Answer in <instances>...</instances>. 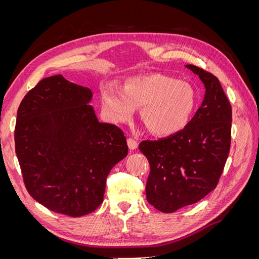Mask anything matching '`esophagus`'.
Here are the masks:
<instances>
[{
	"label": "esophagus",
	"instance_id": "obj_1",
	"mask_svg": "<svg viewBox=\"0 0 259 259\" xmlns=\"http://www.w3.org/2000/svg\"><path fill=\"white\" fill-rule=\"evenodd\" d=\"M127 145H128V148L131 149V150H134V149H136L137 146H138L136 140L133 139V138H128L127 139Z\"/></svg>",
	"mask_w": 259,
	"mask_h": 259
}]
</instances>
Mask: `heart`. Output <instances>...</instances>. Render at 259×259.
<instances>
[{
    "label": "heart",
    "instance_id": "b5f03b06",
    "mask_svg": "<svg viewBox=\"0 0 259 259\" xmlns=\"http://www.w3.org/2000/svg\"><path fill=\"white\" fill-rule=\"evenodd\" d=\"M197 103L192 86L174 77L150 73L132 76L123 90L109 84L103 90V107L113 123L128 121L140 109L148 130L158 136H168L184 130L189 123Z\"/></svg>",
    "mask_w": 259,
    "mask_h": 259
}]
</instances>
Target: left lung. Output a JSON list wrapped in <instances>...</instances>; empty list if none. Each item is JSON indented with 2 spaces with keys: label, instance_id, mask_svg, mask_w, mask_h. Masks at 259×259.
<instances>
[{
  "label": "left lung",
  "instance_id": "left-lung-1",
  "mask_svg": "<svg viewBox=\"0 0 259 259\" xmlns=\"http://www.w3.org/2000/svg\"><path fill=\"white\" fill-rule=\"evenodd\" d=\"M186 67L204 83L202 105L184 130L139 144L150 164L147 201L163 213L194 204L213 191L230 151L232 109L219 80L197 66Z\"/></svg>",
  "mask_w": 259,
  "mask_h": 259
}]
</instances>
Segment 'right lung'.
I'll use <instances>...</instances> for the list:
<instances>
[{
	"instance_id": "obj_1",
	"label": "right lung",
	"mask_w": 259,
	"mask_h": 259,
	"mask_svg": "<svg viewBox=\"0 0 259 259\" xmlns=\"http://www.w3.org/2000/svg\"><path fill=\"white\" fill-rule=\"evenodd\" d=\"M92 96L57 74L30 90L17 111L15 150L27 191L71 217L98 208L109 171L128 152L123 131L98 122Z\"/></svg>"
}]
</instances>
